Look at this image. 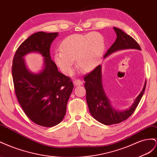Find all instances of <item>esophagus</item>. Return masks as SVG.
Listing matches in <instances>:
<instances>
[{"instance_id": "esophagus-1", "label": "esophagus", "mask_w": 157, "mask_h": 157, "mask_svg": "<svg viewBox=\"0 0 157 157\" xmlns=\"http://www.w3.org/2000/svg\"><path fill=\"white\" fill-rule=\"evenodd\" d=\"M74 84L75 86H82L83 84V82L82 81L81 79H75L74 81Z\"/></svg>"}]
</instances>
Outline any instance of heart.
Instances as JSON below:
<instances>
[{"label":"heart","instance_id":"b5f03b06","mask_svg":"<svg viewBox=\"0 0 157 157\" xmlns=\"http://www.w3.org/2000/svg\"><path fill=\"white\" fill-rule=\"evenodd\" d=\"M60 50L55 54V61L62 72L71 75L77 60L79 68L90 71L99 63L103 56L105 42L100 33L73 34L60 44Z\"/></svg>","mask_w":157,"mask_h":157}]
</instances>
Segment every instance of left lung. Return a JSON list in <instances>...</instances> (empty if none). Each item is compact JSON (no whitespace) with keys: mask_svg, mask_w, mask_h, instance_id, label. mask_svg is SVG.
<instances>
[{"mask_svg":"<svg viewBox=\"0 0 157 157\" xmlns=\"http://www.w3.org/2000/svg\"><path fill=\"white\" fill-rule=\"evenodd\" d=\"M114 29L117 37L107 51L105 57L115 51L124 49L136 48L141 50L137 41L131 36L117 28H114ZM83 79L86 82L84 86L86 90V101L89 112L94 118L105 125L118 124L128 119L136 110L146 87L145 83L142 91L137 96L131 108L121 112L113 109L105 95L102 85L101 65L97 66L90 73L85 75Z\"/></svg>","mask_w":157,"mask_h":157,"instance_id":"8db88e82","label":"left lung"}]
</instances>
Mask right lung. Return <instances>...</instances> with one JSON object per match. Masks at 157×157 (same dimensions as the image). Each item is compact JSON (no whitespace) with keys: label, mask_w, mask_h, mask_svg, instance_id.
<instances>
[{"label":"right lung","mask_w":157,"mask_h":157,"mask_svg":"<svg viewBox=\"0 0 157 157\" xmlns=\"http://www.w3.org/2000/svg\"><path fill=\"white\" fill-rule=\"evenodd\" d=\"M59 33L43 31L31 35L16 50L12 74L17 99L27 116L36 124L53 127L63 120L74 84L71 78L59 72L50 55L51 44ZM37 52L46 58L41 73L26 70L23 57Z\"/></svg>","instance_id":"obj_1"}]
</instances>
